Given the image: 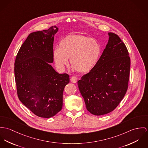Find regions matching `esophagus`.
Wrapping results in <instances>:
<instances>
[{
	"instance_id": "obj_1",
	"label": "esophagus",
	"mask_w": 148,
	"mask_h": 148,
	"mask_svg": "<svg viewBox=\"0 0 148 148\" xmlns=\"http://www.w3.org/2000/svg\"><path fill=\"white\" fill-rule=\"evenodd\" d=\"M70 81L73 83H76L77 81V78L76 77H72L70 79Z\"/></svg>"
}]
</instances>
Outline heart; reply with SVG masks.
<instances>
[{"mask_svg": "<svg viewBox=\"0 0 148 148\" xmlns=\"http://www.w3.org/2000/svg\"><path fill=\"white\" fill-rule=\"evenodd\" d=\"M101 47L98 42L83 34H71L62 39L60 47L53 51V57L57 66L64 70L70 64L79 73L91 70L98 61Z\"/></svg>", "mask_w": 148, "mask_h": 148, "instance_id": "1", "label": "heart"}]
</instances>
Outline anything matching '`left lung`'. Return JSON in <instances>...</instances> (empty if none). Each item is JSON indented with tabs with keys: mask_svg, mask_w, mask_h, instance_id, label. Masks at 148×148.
<instances>
[{
	"mask_svg": "<svg viewBox=\"0 0 148 148\" xmlns=\"http://www.w3.org/2000/svg\"><path fill=\"white\" fill-rule=\"evenodd\" d=\"M109 40L97 64L78 81L87 110L92 114L105 115L112 111L128 87L131 60L120 38L110 32Z\"/></svg>",
	"mask_w": 148,
	"mask_h": 148,
	"instance_id": "1",
	"label": "left lung"
}]
</instances>
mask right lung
<instances>
[{"label": "right lung", "instance_id": "add662e5", "mask_svg": "<svg viewBox=\"0 0 148 148\" xmlns=\"http://www.w3.org/2000/svg\"><path fill=\"white\" fill-rule=\"evenodd\" d=\"M55 25L30 33L17 54L15 78L21 102L34 115L49 118L62 110L63 92L70 82L67 74H58L53 62Z\"/></svg>", "mask_w": 148, "mask_h": 148}]
</instances>
